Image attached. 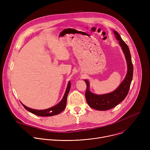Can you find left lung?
Instances as JSON below:
<instances>
[{
  "instance_id": "obj_1",
  "label": "left lung",
  "mask_w": 150,
  "mask_h": 150,
  "mask_svg": "<svg viewBox=\"0 0 150 150\" xmlns=\"http://www.w3.org/2000/svg\"><path fill=\"white\" fill-rule=\"evenodd\" d=\"M113 33L116 39L119 41V43L125 54L127 63V71L125 78L119 85V87L113 92L108 94L99 95L91 93L90 91L89 81L87 79L84 80L87 83V90L85 94L87 102L91 108L97 110L104 111L111 109L122 102L129 92L132 80L134 67L129 49L122 39L119 34L115 30Z\"/></svg>"
}]
</instances>
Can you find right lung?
Listing matches in <instances>:
<instances>
[{"instance_id":"1","label":"right lung","mask_w":150,"mask_h":150,"mask_svg":"<svg viewBox=\"0 0 150 150\" xmlns=\"http://www.w3.org/2000/svg\"><path fill=\"white\" fill-rule=\"evenodd\" d=\"M70 88H71V82H70V81H69L65 93V94H64L62 100L57 104H56V105H54V106L52 107V108H50L49 109H45V110H35V109H33L28 108V107H27L26 105L23 104L22 103H21V104H23V105L24 107V108L27 110H28V112H30L35 115H37L39 116H54V115L59 114L65 109L67 102V97H68V95L69 92Z\"/></svg>"}]
</instances>
